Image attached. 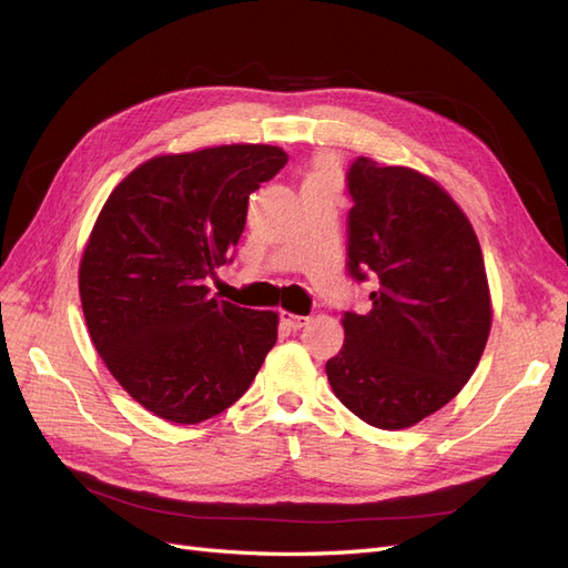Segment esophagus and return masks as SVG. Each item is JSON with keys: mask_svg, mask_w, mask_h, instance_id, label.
<instances>
[{"mask_svg": "<svg viewBox=\"0 0 568 568\" xmlns=\"http://www.w3.org/2000/svg\"><path fill=\"white\" fill-rule=\"evenodd\" d=\"M282 324L284 326H288V329H301V326H305L307 322H311V317H307V315H294V313H288V311H282Z\"/></svg>", "mask_w": 568, "mask_h": 568, "instance_id": "34e87169", "label": "esophagus"}]
</instances>
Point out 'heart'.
<instances>
[{
	"label": "heart",
	"mask_w": 568,
	"mask_h": 568,
	"mask_svg": "<svg viewBox=\"0 0 568 568\" xmlns=\"http://www.w3.org/2000/svg\"><path fill=\"white\" fill-rule=\"evenodd\" d=\"M334 178H336V170L329 163H320L315 168V173L311 175V180H334Z\"/></svg>",
	"instance_id": "b5f03b06"
}]
</instances>
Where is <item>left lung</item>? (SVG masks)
<instances>
[{
	"label": "left lung",
	"mask_w": 568,
	"mask_h": 568,
	"mask_svg": "<svg viewBox=\"0 0 568 568\" xmlns=\"http://www.w3.org/2000/svg\"><path fill=\"white\" fill-rule=\"evenodd\" d=\"M348 192V270L376 291L367 315H343L346 341L326 379L353 415L398 432L448 405L484 355V253L453 196L417 170L359 156Z\"/></svg>",
	"instance_id": "obj_1"
}]
</instances>
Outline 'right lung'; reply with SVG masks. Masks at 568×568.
<instances>
[{
    "mask_svg": "<svg viewBox=\"0 0 568 568\" xmlns=\"http://www.w3.org/2000/svg\"><path fill=\"white\" fill-rule=\"evenodd\" d=\"M284 149L225 144L136 165L101 209L80 261V301L97 353L153 415L199 424L248 390L280 317L211 298L248 196L286 165Z\"/></svg>",
    "mask_w": 568,
    "mask_h": 568,
    "instance_id": "obj_1",
    "label": "right lung"
}]
</instances>
